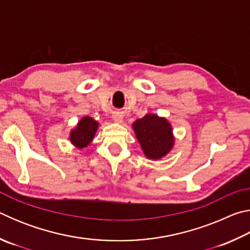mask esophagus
<instances>
[{
    "instance_id": "obj_1",
    "label": "esophagus",
    "mask_w": 250,
    "mask_h": 250,
    "mask_svg": "<svg viewBox=\"0 0 250 250\" xmlns=\"http://www.w3.org/2000/svg\"><path fill=\"white\" fill-rule=\"evenodd\" d=\"M113 118V121L117 122V124H121L122 121H124V115H122L121 112H116L115 115L112 116Z\"/></svg>"
}]
</instances>
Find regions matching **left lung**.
I'll return each mask as SVG.
<instances>
[{
	"mask_svg": "<svg viewBox=\"0 0 250 250\" xmlns=\"http://www.w3.org/2000/svg\"><path fill=\"white\" fill-rule=\"evenodd\" d=\"M132 128L146 158L159 160L166 156L174 146L172 126L166 118L147 113L135 120Z\"/></svg>",
	"mask_w": 250,
	"mask_h": 250,
	"instance_id": "8db88e82",
	"label": "left lung"
}]
</instances>
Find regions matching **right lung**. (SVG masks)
Here are the masks:
<instances>
[{
	"mask_svg": "<svg viewBox=\"0 0 250 250\" xmlns=\"http://www.w3.org/2000/svg\"><path fill=\"white\" fill-rule=\"evenodd\" d=\"M98 126V122L91 117H83L82 120H79L76 128L70 131V142L78 149L86 147L94 139Z\"/></svg>",
	"mask_w": 250,
	"mask_h": 250,
	"instance_id": "1",
	"label": "right lung"
}]
</instances>
